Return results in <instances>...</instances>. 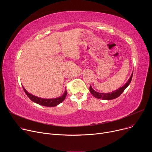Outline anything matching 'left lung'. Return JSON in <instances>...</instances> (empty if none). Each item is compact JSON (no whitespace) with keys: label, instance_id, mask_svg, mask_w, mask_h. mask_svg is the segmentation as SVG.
<instances>
[{"label":"left lung","instance_id":"8db88e82","mask_svg":"<svg viewBox=\"0 0 152 152\" xmlns=\"http://www.w3.org/2000/svg\"><path fill=\"white\" fill-rule=\"evenodd\" d=\"M132 75H133V73H132L128 81H127V83L125 85H124L123 87H120L119 89H117V90H116V91H115L112 92H111V93H99V92H97L96 91H95L92 88L91 86H90V88H89L90 92L94 95V96L97 99H103V100H111V99H116V98L118 97L119 95H120L124 92V91L126 89V87L129 85V84L131 83V80H132Z\"/></svg>","mask_w":152,"mask_h":152}]
</instances>
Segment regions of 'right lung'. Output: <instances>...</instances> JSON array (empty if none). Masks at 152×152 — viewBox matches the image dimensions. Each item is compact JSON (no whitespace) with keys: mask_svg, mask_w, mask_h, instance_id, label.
<instances>
[{"mask_svg":"<svg viewBox=\"0 0 152 152\" xmlns=\"http://www.w3.org/2000/svg\"><path fill=\"white\" fill-rule=\"evenodd\" d=\"M23 89L25 91V92L26 93V94L27 95V96L32 100L33 102L38 103V104L42 105V106H45V107H55L58 105V104H60V103H61L64 100H65L66 94H67V92L66 90H65V93L63 94V95L62 96L56 98V99H41L37 97L34 96V95H32L29 93H28L26 89L24 88V87H23Z\"/></svg>","mask_w":152,"mask_h":152,"instance_id":"right-lung-1","label":"right lung"}]
</instances>
